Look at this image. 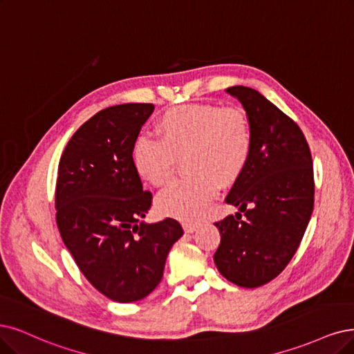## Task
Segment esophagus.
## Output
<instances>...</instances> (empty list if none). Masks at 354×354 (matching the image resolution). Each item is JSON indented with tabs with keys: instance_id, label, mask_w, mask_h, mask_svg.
<instances>
[{
	"instance_id": "obj_1",
	"label": "esophagus",
	"mask_w": 354,
	"mask_h": 354,
	"mask_svg": "<svg viewBox=\"0 0 354 354\" xmlns=\"http://www.w3.org/2000/svg\"><path fill=\"white\" fill-rule=\"evenodd\" d=\"M200 227V223H184V229L187 233H192Z\"/></svg>"
}]
</instances>
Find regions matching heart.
Returning <instances> with one entry per match:
<instances>
[{"label": "heart", "mask_w": 354, "mask_h": 354, "mask_svg": "<svg viewBox=\"0 0 354 354\" xmlns=\"http://www.w3.org/2000/svg\"><path fill=\"white\" fill-rule=\"evenodd\" d=\"M159 140L140 136L131 147L137 175L153 187L172 179L176 159L185 154L188 178L175 182L157 200V208L184 220L198 217L220 185L236 180L251 160L254 127L242 106L189 103L165 111L156 121Z\"/></svg>", "instance_id": "b5f03b06"}]
</instances>
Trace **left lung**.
I'll list each match as a JSON object with an SVG mask.
<instances>
[{"label": "left lung", "instance_id": "left-lung-1", "mask_svg": "<svg viewBox=\"0 0 354 354\" xmlns=\"http://www.w3.org/2000/svg\"><path fill=\"white\" fill-rule=\"evenodd\" d=\"M227 93L251 116L254 150L226 197L241 213L216 221L214 263L225 279L254 289L279 276L304 238L315 195L312 156L299 125L257 90Z\"/></svg>", "mask_w": 354, "mask_h": 354}]
</instances>
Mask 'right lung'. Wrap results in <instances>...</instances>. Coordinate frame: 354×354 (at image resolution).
Here are the masks:
<instances>
[{
	"instance_id": "right-lung-1",
	"label": "right lung",
	"mask_w": 354,
	"mask_h": 354,
	"mask_svg": "<svg viewBox=\"0 0 354 354\" xmlns=\"http://www.w3.org/2000/svg\"><path fill=\"white\" fill-rule=\"evenodd\" d=\"M153 103H124L97 112L65 147L55 189L57 225L88 283L115 302L150 295L167 254L184 234L175 218L142 223L153 195L131 163V147Z\"/></svg>"
}]
</instances>
